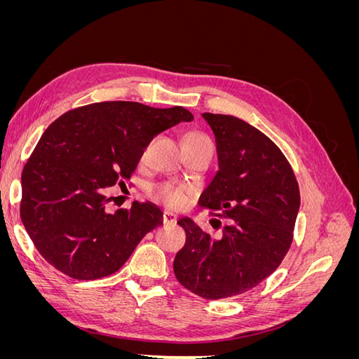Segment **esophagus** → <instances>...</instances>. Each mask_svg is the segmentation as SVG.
Returning a JSON list of instances; mask_svg holds the SVG:
<instances>
[{
	"mask_svg": "<svg viewBox=\"0 0 359 359\" xmlns=\"http://www.w3.org/2000/svg\"><path fill=\"white\" fill-rule=\"evenodd\" d=\"M173 223H177V215L169 211L163 212V224H173Z\"/></svg>",
	"mask_w": 359,
	"mask_h": 359,
	"instance_id": "34e87169",
	"label": "esophagus"
}]
</instances>
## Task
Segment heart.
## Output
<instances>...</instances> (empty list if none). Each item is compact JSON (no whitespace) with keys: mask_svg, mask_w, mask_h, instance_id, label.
I'll return each mask as SVG.
<instances>
[{"mask_svg":"<svg viewBox=\"0 0 359 359\" xmlns=\"http://www.w3.org/2000/svg\"><path fill=\"white\" fill-rule=\"evenodd\" d=\"M201 145L212 147L211 140L199 132H191L184 137V148L201 147ZM145 157H147V149L142 153V158ZM151 196H153L156 201L165 203L168 208H180V206L184 203V201H186L182 187L175 186V184H170V182L158 184V186H156L153 190H151Z\"/></svg>","mask_w":359,"mask_h":359,"instance_id":"1","label":"heart"}]
</instances>
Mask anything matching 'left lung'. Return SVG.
I'll return each instance as SVG.
<instances>
[{
  "instance_id": "1",
  "label": "left lung",
  "mask_w": 359,
  "mask_h": 359,
  "mask_svg": "<svg viewBox=\"0 0 359 359\" xmlns=\"http://www.w3.org/2000/svg\"><path fill=\"white\" fill-rule=\"evenodd\" d=\"M215 136L219 172L199 198L211 215L229 220L212 238L190 219L178 224L186 244L173 260L180 283L205 299L256 287L289 252L299 187L287 158L260 130L232 115L202 114Z\"/></svg>"
}]
</instances>
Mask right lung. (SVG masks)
<instances>
[{
	"instance_id": "obj_1",
	"label": "right lung",
	"mask_w": 359,
	"mask_h": 359,
	"mask_svg": "<svg viewBox=\"0 0 359 359\" xmlns=\"http://www.w3.org/2000/svg\"><path fill=\"white\" fill-rule=\"evenodd\" d=\"M193 115L136 102H100L57 118L22 170L20 220L41 257L76 280L107 277L163 224L156 205L104 211L103 189L130 180L151 140Z\"/></svg>"
}]
</instances>
